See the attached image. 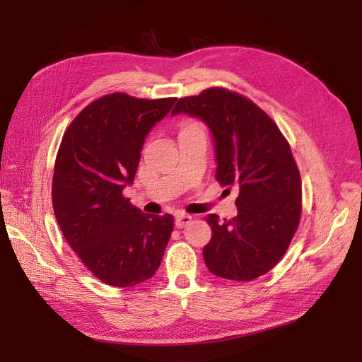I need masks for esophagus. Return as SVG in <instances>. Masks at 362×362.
Returning <instances> with one entry per match:
<instances>
[{
    "instance_id": "34e87169",
    "label": "esophagus",
    "mask_w": 362,
    "mask_h": 362,
    "mask_svg": "<svg viewBox=\"0 0 362 362\" xmlns=\"http://www.w3.org/2000/svg\"><path fill=\"white\" fill-rule=\"evenodd\" d=\"M191 221H193V218H191L189 214H187V213H177L175 214V227H179V228L185 227V226L189 224Z\"/></svg>"
}]
</instances>
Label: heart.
I'll return each mask as SVG.
<instances>
[{
    "label": "heart",
    "mask_w": 362,
    "mask_h": 362,
    "mask_svg": "<svg viewBox=\"0 0 362 362\" xmlns=\"http://www.w3.org/2000/svg\"><path fill=\"white\" fill-rule=\"evenodd\" d=\"M193 127H199V124H196V122H185V124H183V127H182V130L193 129ZM182 130H180V132H182Z\"/></svg>",
    "instance_id": "1"
}]
</instances>
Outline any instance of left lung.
<instances>
[{"label":"left lung","mask_w":362,"mask_h":362,"mask_svg":"<svg viewBox=\"0 0 362 362\" xmlns=\"http://www.w3.org/2000/svg\"><path fill=\"white\" fill-rule=\"evenodd\" d=\"M185 113L210 129L216 180L240 188L238 216L210 214L211 240L202 253L213 275L250 281L279 263L302 213L300 173L288 141L267 115L244 96L209 88L182 98L173 117Z\"/></svg>","instance_id":"8db88e82"}]
</instances>
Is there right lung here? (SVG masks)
<instances>
[{
	"label": "right lung",
	"mask_w": 362,
	"mask_h": 362,
	"mask_svg": "<svg viewBox=\"0 0 362 362\" xmlns=\"http://www.w3.org/2000/svg\"><path fill=\"white\" fill-rule=\"evenodd\" d=\"M175 98L113 93L87 105L66 129L52 177V206L66 243L99 280L130 288L153 276L171 238V214H146L132 185L151 129Z\"/></svg>",
	"instance_id": "add662e5"
}]
</instances>
